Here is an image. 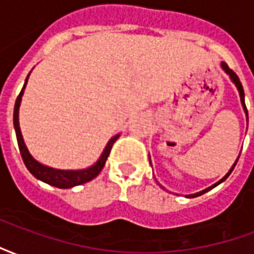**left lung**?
I'll use <instances>...</instances> for the list:
<instances>
[{
  "label": "left lung",
  "instance_id": "1",
  "mask_svg": "<svg viewBox=\"0 0 254 254\" xmlns=\"http://www.w3.org/2000/svg\"><path fill=\"white\" fill-rule=\"evenodd\" d=\"M222 67H223L224 70H226V73H229V74H230V77H231V80H233V81H234V83H235V85H237V88H238V91H240L241 102H242V106H244V110H245V113H246V117H248V109H246V105H245V94H244V87H242V84H241L240 78H238V76H237V73H235L234 70H233V69H230V67H229V65H227V64H226V63H222ZM235 165H237V162H235L234 165H233V167H231V169H230V171H229V173H227V174H226V176H224L223 178H222V180H220V181H219V182H216V184H215V185H212V187L207 188V189H205V190H202V191H198V193H196V194H190V196H189V197L201 196V194H204V193H205V191L211 190V189H212V188H215V187H216V185H219V184H220V182H223L224 180H226V178H227V177H229L230 174H231V171L234 170Z\"/></svg>",
  "mask_w": 254,
  "mask_h": 254
}]
</instances>
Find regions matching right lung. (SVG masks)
<instances>
[{"mask_svg":"<svg viewBox=\"0 0 254 254\" xmlns=\"http://www.w3.org/2000/svg\"><path fill=\"white\" fill-rule=\"evenodd\" d=\"M30 76V74H28ZM28 76L25 78L24 87L21 89V92L17 96L16 99V103H14V111H13V125L14 130H16V137H17V144H19L20 154H21V158H23V162H24L25 167L28 169L32 176L41 180V181L46 182L52 187L60 188V189H67V188H73L76 185H81V184H85V182L94 180L95 177L99 174L103 166L106 163V159L110 154L111 147L113 144L116 143V140L120 137V134H117L114 137L111 138L109 144L106 145L103 154L99 158V160L95 163L94 166H91L85 170H56V169H52V167H47V166L41 165L39 162H36L32 156L28 152V149L25 147L24 140H23V136H21V132H20L19 127V107L20 102H21V96H23V92H24L25 84H27V80H28Z\"/></svg>","mask_w":254,"mask_h":254,"instance_id":"obj_1","label":"right lung"}]
</instances>
